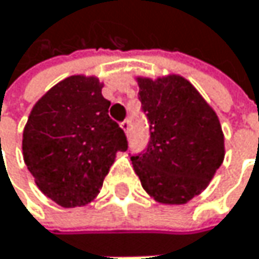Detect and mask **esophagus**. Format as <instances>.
Masks as SVG:
<instances>
[{
    "instance_id": "1",
    "label": "esophagus",
    "mask_w": 259,
    "mask_h": 259,
    "mask_svg": "<svg viewBox=\"0 0 259 259\" xmlns=\"http://www.w3.org/2000/svg\"><path fill=\"white\" fill-rule=\"evenodd\" d=\"M120 128H122L123 133L128 136V134H130V120H123V122L120 123Z\"/></svg>"
}]
</instances>
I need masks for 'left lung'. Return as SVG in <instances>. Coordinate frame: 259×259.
<instances>
[{"instance_id":"obj_1","label":"left lung","mask_w":259,"mask_h":259,"mask_svg":"<svg viewBox=\"0 0 259 259\" xmlns=\"http://www.w3.org/2000/svg\"><path fill=\"white\" fill-rule=\"evenodd\" d=\"M139 98L150 122V142L133 167L150 198L186 204L210 183L225 156L216 112L179 74L156 79L137 76Z\"/></svg>"}]
</instances>
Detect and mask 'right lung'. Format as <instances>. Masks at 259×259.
<instances>
[{"label":"right lung","mask_w":259,"mask_h":259,"mask_svg":"<svg viewBox=\"0 0 259 259\" xmlns=\"http://www.w3.org/2000/svg\"><path fill=\"white\" fill-rule=\"evenodd\" d=\"M101 89L97 76H70L34 104L23 128V161L35 185L67 209L91 203L116 153L128 149Z\"/></svg>","instance_id":"right-lung-1"}]
</instances>
